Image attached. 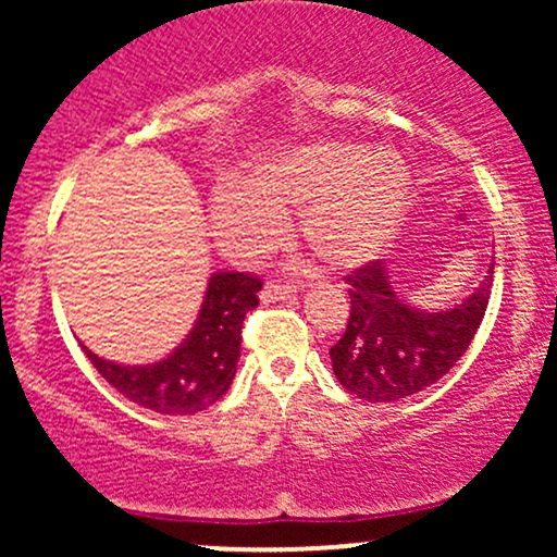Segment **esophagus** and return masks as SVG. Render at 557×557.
<instances>
[{
    "mask_svg": "<svg viewBox=\"0 0 557 557\" xmlns=\"http://www.w3.org/2000/svg\"><path fill=\"white\" fill-rule=\"evenodd\" d=\"M296 293L298 287L290 283H264V287H261V300H264V304H274V300L293 298Z\"/></svg>",
    "mask_w": 557,
    "mask_h": 557,
    "instance_id": "1",
    "label": "esophagus"
}]
</instances>
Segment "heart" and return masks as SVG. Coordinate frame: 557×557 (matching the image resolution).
Segmentation results:
<instances>
[{
    "label": "heart",
    "mask_w": 557,
    "mask_h": 557,
    "mask_svg": "<svg viewBox=\"0 0 557 557\" xmlns=\"http://www.w3.org/2000/svg\"><path fill=\"white\" fill-rule=\"evenodd\" d=\"M411 190L406 162L356 140H311L267 157L246 177H225L209 201L230 257L257 259L285 238L298 212L306 246L332 267L369 261L398 230Z\"/></svg>",
    "instance_id": "heart-1"
}]
</instances>
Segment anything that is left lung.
Returning a JSON list of instances; mask_svg holds the SVG:
<instances>
[{"label":"left lung","mask_w":557,"mask_h":557,"mask_svg":"<svg viewBox=\"0 0 557 557\" xmlns=\"http://www.w3.org/2000/svg\"><path fill=\"white\" fill-rule=\"evenodd\" d=\"M492 270L461 304L424 311L398 296L385 261H369L345 277L350 317L330 348L332 369L348 393L393 403L434 385L469 350L490 304Z\"/></svg>","instance_id":"left-lung-1"}]
</instances>
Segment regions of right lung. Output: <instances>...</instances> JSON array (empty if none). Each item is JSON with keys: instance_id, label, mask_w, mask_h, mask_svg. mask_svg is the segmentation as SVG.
<instances>
[{"instance_id": "right-lung-1", "label": "right lung", "mask_w": 557, "mask_h": 557, "mask_svg": "<svg viewBox=\"0 0 557 557\" xmlns=\"http://www.w3.org/2000/svg\"><path fill=\"white\" fill-rule=\"evenodd\" d=\"M259 277L243 272H216L209 277L194 330L168 359L123 367L86 350L88 361L127 400L168 413L190 417L227 393L240 359L243 319L257 309Z\"/></svg>"}]
</instances>
